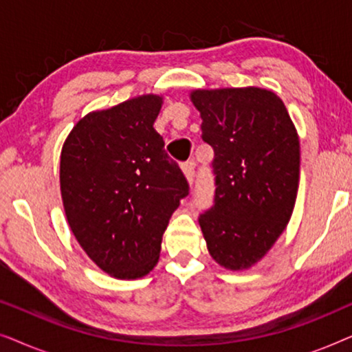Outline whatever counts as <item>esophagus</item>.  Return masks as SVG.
<instances>
[{"mask_svg": "<svg viewBox=\"0 0 352 352\" xmlns=\"http://www.w3.org/2000/svg\"><path fill=\"white\" fill-rule=\"evenodd\" d=\"M181 168H182V171H184L187 181H189V184H194V179H195V163L194 162H186V163H182Z\"/></svg>", "mask_w": 352, "mask_h": 352, "instance_id": "1", "label": "esophagus"}]
</instances>
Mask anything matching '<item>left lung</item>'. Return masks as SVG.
<instances>
[{"label":"left lung","mask_w":352,"mask_h":352,"mask_svg":"<svg viewBox=\"0 0 352 352\" xmlns=\"http://www.w3.org/2000/svg\"><path fill=\"white\" fill-rule=\"evenodd\" d=\"M201 139L214 151L213 205L199 223L221 266L259 261L287 228L300 182V139L287 107L261 88L197 89Z\"/></svg>","instance_id":"8db88e82"}]
</instances>
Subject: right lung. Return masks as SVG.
Returning <instances> with one entry per match:
<instances>
[{
	"mask_svg": "<svg viewBox=\"0 0 352 352\" xmlns=\"http://www.w3.org/2000/svg\"><path fill=\"white\" fill-rule=\"evenodd\" d=\"M160 96H141L81 118L62 147L67 221L110 276L139 278L158 261L173 211L189 182L153 129Z\"/></svg>",
	"mask_w": 352,
	"mask_h": 352,
	"instance_id": "1",
	"label": "right lung"
}]
</instances>
